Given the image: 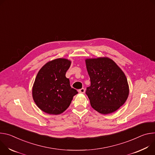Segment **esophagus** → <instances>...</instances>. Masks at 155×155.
<instances>
[{
  "label": "esophagus",
  "instance_id": "esophagus-1",
  "mask_svg": "<svg viewBox=\"0 0 155 155\" xmlns=\"http://www.w3.org/2000/svg\"><path fill=\"white\" fill-rule=\"evenodd\" d=\"M78 91H79V93H82V94H84V93H85V89H84V88H82V89H79Z\"/></svg>",
  "mask_w": 155,
  "mask_h": 155
}]
</instances>
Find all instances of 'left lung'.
Here are the masks:
<instances>
[{"label":"left lung","instance_id":"left-lung-1","mask_svg":"<svg viewBox=\"0 0 155 155\" xmlns=\"http://www.w3.org/2000/svg\"><path fill=\"white\" fill-rule=\"evenodd\" d=\"M85 64L91 83L85 94L91 107L103 114L114 112L124 105L129 93L124 72L108 57L87 58Z\"/></svg>","mask_w":155,"mask_h":155}]
</instances>
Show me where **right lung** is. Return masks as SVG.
I'll list each match as a JSON object with an SVG mask.
<instances>
[{"mask_svg": "<svg viewBox=\"0 0 155 155\" xmlns=\"http://www.w3.org/2000/svg\"><path fill=\"white\" fill-rule=\"evenodd\" d=\"M71 61L57 58L48 61L39 71L32 87V98L36 105L50 114H59L70 105L78 92L71 88L65 76Z\"/></svg>", "mask_w": 155, "mask_h": 155, "instance_id": "obj_1", "label": "right lung"}]
</instances>
